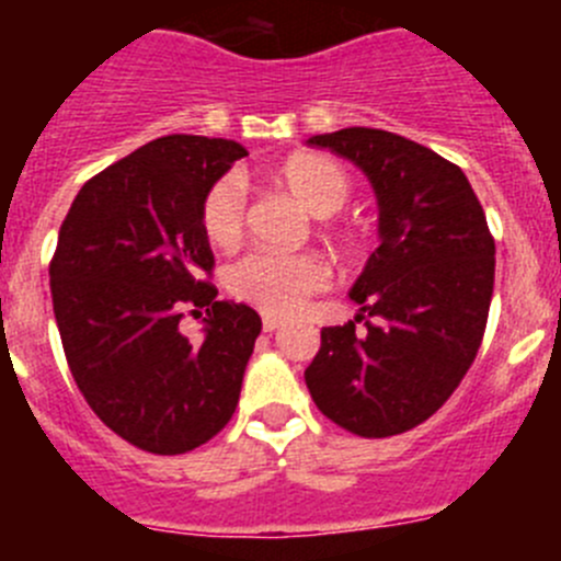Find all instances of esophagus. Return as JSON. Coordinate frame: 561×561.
Wrapping results in <instances>:
<instances>
[{"label": "esophagus", "mask_w": 561, "mask_h": 561, "mask_svg": "<svg viewBox=\"0 0 561 561\" xmlns=\"http://www.w3.org/2000/svg\"><path fill=\"white\" fill-rule=\"evenodd\" d=\"M280 325H284V320H280V317H272V314H264V331H277L280 329Z\"/></svg>", "instance_id": "obj_1"}]
</instances>
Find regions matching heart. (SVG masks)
<instances>
[{
	"mask_svg": "<svg viewBox=\"0 0 561 561\" xmlns=\"http://www.w3.org/2000/svg\"><path fill=\"white\" fill-rule=\"evenodd\" d=\"M272 182L317 219L334 216L351 196L348 171L320 151H297L272 168ZM244 227V191L236 176H221L202 199V230L213 247L236 244ZM329 284V266L311 252H247L225 270V286L236 300L272 317L295 314Z\"/></svg>",
	"mask_w": 561,
	"mask_h": 561,
	"instance_id": "1",
	"label": "heart"
}]
</instances>
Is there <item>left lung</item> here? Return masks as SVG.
<instances>
[{
    "label": "left lung",
    "mask_w": 561,
    "mask_h": 561,
    "mask_svg": "<svg viewBox=\"0 0 561 561\" xmlns=\"http://www.w3.org/2000/svg\"><path fill=\"white\" fill-rule=\"evenodd\" d=\"M306 142L354 162L379 205V247L348 291L359 314L320 331L306 388L348 433H408L478 356L494 291L485 213L458 165L401 134L351 126Z\"/></svg>",
    "instance_id": "left-lung-1"
}]
</instances>
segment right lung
Masks as SVG:
<instances>
[{"label": "right lung", "instance_id": "1", "mask_svg": "<svg viewBox=\"0 0 561 561\" xmlns=\"http://www.w3.org/2000/svg\"><path fill=\"white\" fill-rule=\"evenodd\" d=\"M236 140L168 134L78 191L49 264L53 311L89 408L134 447L182 455L232 419L261 317L199 280L213 270L202 199ZM191 305L203 342L179 331Z\"/></svg>", "mask_w": 561, "mask_h": 561}]
</instances>
